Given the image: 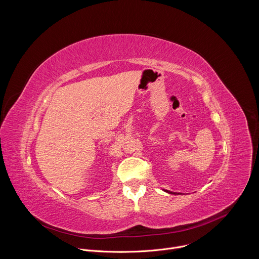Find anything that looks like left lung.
I'll return each instance as SVG.
<instances>
[{"label":"left lung","instance_id":"8db88e82","mask_svg":"<svg viewBox=\"0 0 259 259\" xmlns=\"http://www.w3.org/2000/svg\"><path fill=\"white\" fill-rule=\"evenodd\" d=\"M167 193H169V194H173V193H171V192H169V191H166ZM174 194H176V193H174Z\"/></svg>","mask_w":259,"mask_h":259}]
</instances>
